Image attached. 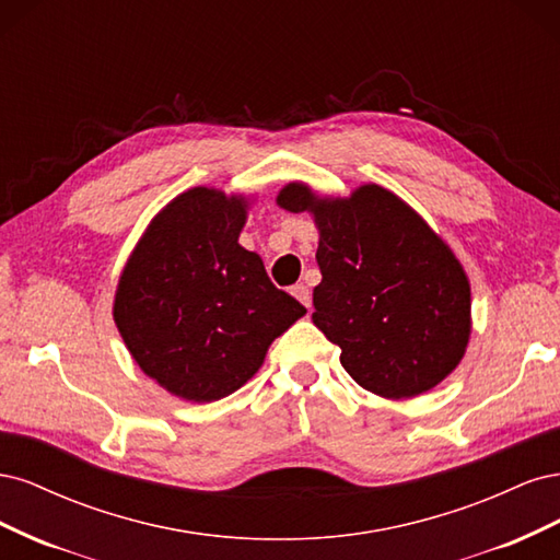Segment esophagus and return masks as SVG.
Segmentation results:
<instances>
[{"instance_id":"esophagus-1","label":"esophagus","mask_w":560,"mask_h":560,"mask_svg":"<svg viewBox=\"0 0 560 560\" xmlns=\"http://www.w3.org/2000/svg\"><path fill=\"white\" fill-rule=\"evenodd\" d=\"M292 294L303 303V306H306L308 311H311V290H308V284H294L292 287Z\"/></svg>"}]
</instances>
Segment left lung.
<instances>
[{
  "label": "left lung",
  "mask_w": 560,
  "mask_h": 560,
  "mask_svg": "<svg viewBox=\"0 0 560 560\" xmlns=\"http://www.w3.org/2000/svg\"><path fill=\"white\" fill-rule=\"evenodd\" d=\"M278 206L315 214L322 282L313 322L341 348L352 381L387 399L442 383L469 338V282L448 245L376 184L346 200H317L290 184Z\"/></svg>",
  "instance_id": "left-lung-1"
}]
</instances>
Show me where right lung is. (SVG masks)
<instances>
[{"instance_id": "obj_1", "label": "right lung", "mask_w": 560, "mask_h": 560, "mask_svg": "<svg viewBox=\"0 0 560 560\" xmlns=\"http://www.w3.org/2000/svg\"><path fill=\"white\" fill-rule=\"evenodd\" d=\"M245 200L196 186L149 224L118 280L114 322L149 378L214 401L257 374L268 346L306 313L238 245Z\"/></svg>"}]
</instances>
